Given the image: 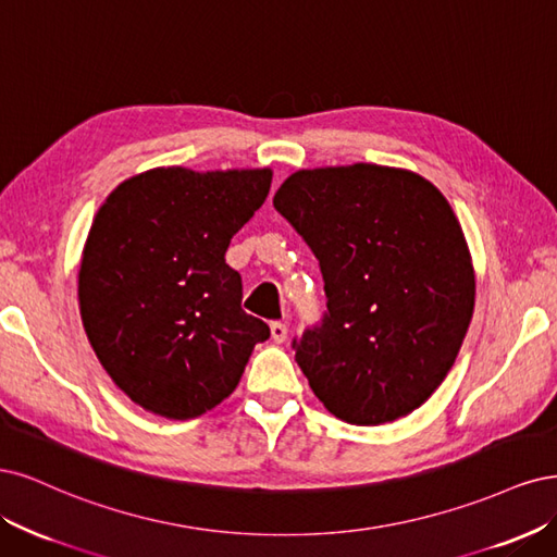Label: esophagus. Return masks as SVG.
<instances>
[{
	"mask_svg": "<svg viewBox=\"0 0 557 557\" xmlns=\"http://www.w3.org/2000/svg\"><path fill=\"white\" fill-rule=\"evenodd\" d=\"M271 337L275 339L277 345H282L286 339V324H282V321H273L271 324Z\"/></svg>",
	"mask_w": 557,
	"mask_h": 557,
	"instance_id": "obj_1",
	"label": "esophagus"
}]
</instances>
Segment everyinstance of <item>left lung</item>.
<instances>
[{
	"instance_id": "obj_1",
	"label": "left lung",
	"mask_w": 557,
	"mask_h": 557,
	"mask_svg": "<svg viewBox=\"0 0 557 557\" xmlns=\"http://www.w3.org/2000/svg\"><path fill=\"white\" fill-rule=\"evenodd\" d=\"M273 206L324 275V319L294 339L314 396L354 425L411 414L451 370L474 312L451 206L419 173L376 164L296 171Z\"/></svg>"
}]
</instances>
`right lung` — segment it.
<instances>
[{"label": "right lung", "mask_w": 557, "mask_h": 557, "mask_svg": "<svg viewBox=\"0 0 557 557\" xmlns=\"http://www.w3.org/2000/svg\"><path fill=\"white\" fill-rule=\"evenodd\" d=\"M271 181V169L161 166L99 208L78 273L83 326L111 380L152 414H206L271 335L240 308L243 282L224 259Z\"/></svg>", "instance_id": "right-lung-1"}]
</instances>
